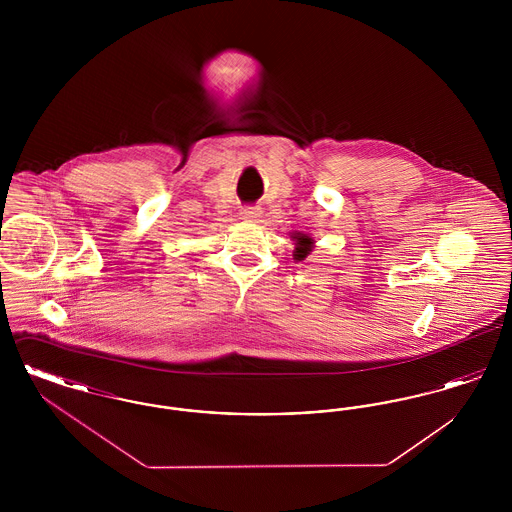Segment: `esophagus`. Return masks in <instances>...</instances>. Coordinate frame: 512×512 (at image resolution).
Segmentation results:
<instances>
[{
  "label": "esophagus",
  "instance_id": "34e87169",
  "mask_svg": "<svg viewBox=\"0 0 512 512\" xmlns=\"http://www.w3.org/2000/svg\"><path fill=\"white\" fill-rule=\"evenodd\" d=\"M242 219L247 220V222H257V220L261 219V211L257 207L244 209L242 211Z\"/></svg>",
  "mask_w": 512,
  "mask_h": 512
}]
</instances>
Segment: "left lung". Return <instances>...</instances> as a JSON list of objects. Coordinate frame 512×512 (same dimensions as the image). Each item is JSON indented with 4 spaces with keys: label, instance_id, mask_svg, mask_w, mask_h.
I'll use <instances>...</instances> for the list:
<instances>
[{
    "label": "left lung",
    "instance_id": "left-lung-1",
    "mask_svg": "<svg viewBox=\"0 0 512 512\" xmlns=\"http://www.w3.org/2000/svg\"><path fill=\"white\" fill-rule=\"evenodd\" d=\"M290 238H292L293 242H295V249H293V261H305L307 259V255L313 251V247H315V240L309 236V234H305V232H290Z\"/></svg>",
    "mask_w": 512,
    "mask_h": 512
}]
</instances>
